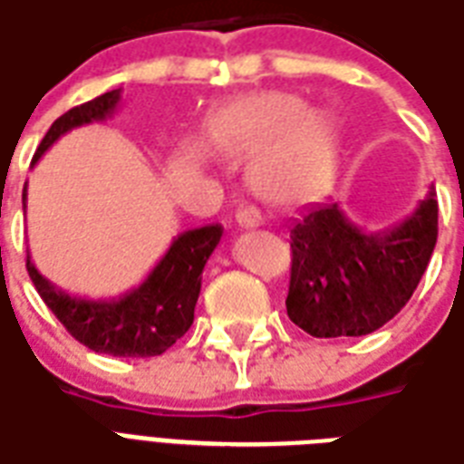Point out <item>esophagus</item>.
Instances as JSON below:
<instances>
[{
  "label": "esophagus",
  "instance_id": "34e87169",
  "mask_svg": "<svg viewBox=\"0 0 464 464\" xmlns=\"http://www.w3.org/2000/svg\"><path fill=\"white\" fill-rule=\"evenodd\" d=\"M237 225L242 229H254V227H261L264 225V218H261V212L254 208V205H242L235 215Z\"/></svg>",
  "mask_w": 464,
  "mask_h": 464
}]
</instances>
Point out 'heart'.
Masks as SVG:
<instances>
[{"label":"heart","instance_id":"1","mask_svg":"<svg viewBox=\"0 0 464 464\" xmlns=\"http://www.w3.org/2000/svg\"><path fill=\"white\" fill-rule=\"evenodd\" d=\"M232 137L249 151H259L254 183L261 193L294 203L318 190L335 166L337 131L323 112H305L301 97L266 92L242 104Z\"/></svg>","mask_w":464,"mask_h":464}]
</instances>
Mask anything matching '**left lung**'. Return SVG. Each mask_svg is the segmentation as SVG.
<instances>
[{"label": "left lung", "mask_w": 464, "mask_h": 464, "mask_svg": "<svg viewBox=\"0 0 464 464\" xmlns=\"http://www.w3.org/2000/svg\"><path fill=\"white\" fill-rule=\"evenodd\" d=\"M438 239L430 186L409 218L364 232L337 203H315L291 225V284L285 311L313 337H360L401 311Z\"/></svg>", "instance_id": "1"}]
</instances>
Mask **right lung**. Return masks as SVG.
I'll return each instance as SVG.
<instances>
[{"mask_svg": "<svg viewBox=\"0 0 464 464\" xmlns=\"http://www.w3.org/2000/svg\"><path fill=\"white\" fill-rule=\"evenodd\" d=\"M120 100L121 90H112L58 117L38 144L34 163L65 131L112 117ZM21 200L26 208V186ZM219 237L222 225H205L180 232L151 274L137 288L117 298L95 301L65 294L38 274L31 256H26V271L38 295L78 343L112 357H156L176 344V340L186 335L188 327L193 325L203 269L219 245Z\"/></svg>", "mask_w": 464, "mask_h": 464, "instance_id": "add662e5", "label": "right lung"}]
</instances>
